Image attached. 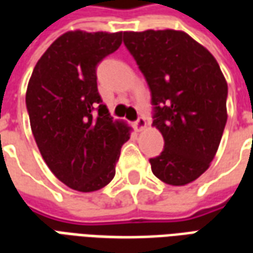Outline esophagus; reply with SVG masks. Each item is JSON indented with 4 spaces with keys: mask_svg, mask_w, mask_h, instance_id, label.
<instances>
[{
    "mask_svg": "<svg viewBox=\"0 0 253 253\" xmlns=\"http://www.w3.org/2000/svg\"><path fill=\"white\" fill-rule=\"evenodd\" d=\"M134 127L137 128L138 131H142L143 128L146 127V121H145V118L143 116H138V119L134 122Z\"/></svg>",
    "mask_w": 253,
    "mask_h": 253,
    "instance_id": "obj_1",
    "label": "esophagus"
}]
</instances>
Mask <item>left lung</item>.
<instances>
[{"label": "left lung", "mask_w": 253, "mask_h": 253, "mask_svg": "<svg viewBox=\"0 0 253 253\" xmlns=\"http://www.w3.org/2000/svg\"><path fill=\"white\" fill-rule=\"evenodd\" d=\"M123 43L150 89L153 126L164 137L152 172L184 186L210 167L226 125L228 84L219 65L186 32H123Z\"/></svg>", "instance_id": "1"}]
</instances>
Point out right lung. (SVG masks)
I'll list each match as a JSON object with an SVG mask.
<instances>
[{
	"label": "right lung",
	"mask_w": 253,
	"mask_h": 253,
	"mask_svg": "<svg viewBox=\"0 0 253 253\" xmlns=\"http://www.w3.org/2000/svg\"><path fill=\"white\" fill-rule=\"evenodd\" d=\"M122 44V32L70 31L36 63L25 104L36 145L63 184L81 192L115 176L130 128L111 118L97 90V65Z\"/></svg>",
	"instance_id": "right-lung-1"
}]
</instances>
